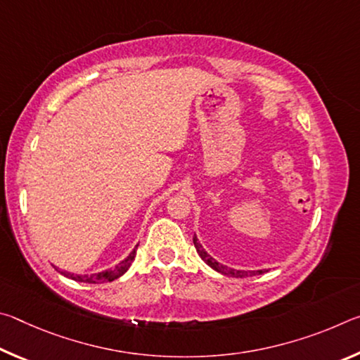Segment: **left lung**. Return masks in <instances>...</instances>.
Returning a JSON list of instances; mask_svg holds the SVG:
<instances>
[{
	"instance_id": "left-lung-1",
	"label": "left lung",
	"mask_w": 360,
	"mask_h": 360,
	"mask_svg": "<svg viewBox=\"0 0 360 360\" xmlns=\"http://www.w3.org/2000/svg\"><path fill=\"white\" fill-rule=\"evenodd\" d=\"M193 245H195V249H197V252L200 257H202L206 264H208L212 270H216L219 273H222V275L225 276H233V278H248V276H255V275H262V273H265L264 270H257V271H243V270H233V268H229L225 266L222 264H219L217 260H214L211 257V255L205 251V249L202 248V245H200L197 236H193Z\"/></svg>"
}]
</instances>
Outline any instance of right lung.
<instances>
[{"mask_svg":"<svg viewBox=\"0 0 360 360\" xmlns=\"http://www.w3.org/2000/svg\"><path fill=\"white\" fill-rule=\"evenodd\" d=\"M136 249H138V245L130 252L129 257H127L125 260H122L117 266L112 268V270L95 273V275H75V273H68V271H63V270H60V273H62V275H65L66 278H71V279H75V281H79V283H92V284H96V283L114 281V279H117L119 276L124 275L127 270H129L130 265H131V262L135 260ZM57 270H58V268H57Z\"/></svg>","mask_w":360,"mask_h":360,"instance_id":"right-lung-1","label":"right lung"}]
</instances>
